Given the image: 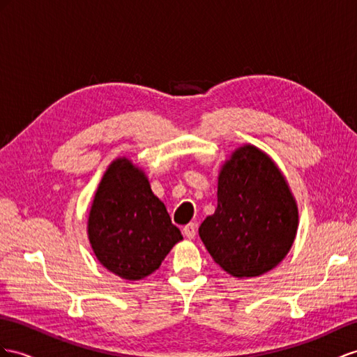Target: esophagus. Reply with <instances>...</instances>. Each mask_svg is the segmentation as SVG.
I'll return each instance as SVG.
<instances>
[{
    "mask_svg": "<svg viewBox=\"0 0 357 357\" xmlns=\"http://www.w3.org/2000/svg\"><path fill=\"white\" fill-rule=\"evenodd\" d=\"M182 234H184L187 238H195V235H196V225L195 223H188L187 226H184L182 227Z\"/></svg>",
    "mask_w": 357,
    "mask_h": 357,
    "instance_id": "34e87169",
    "label": "esophagus"
}]
</instances>
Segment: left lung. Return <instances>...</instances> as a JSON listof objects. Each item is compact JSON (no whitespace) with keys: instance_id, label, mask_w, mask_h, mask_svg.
<instances>
[{"instance_id":"1","label":"left lung","mask_w":357,"mask_h":357,"mask_svg":"<svg viewBox=\"0 0 357 357\" xmlns=\"http://www.w3.org/2000/svg\"><path fill=\"white\" fill-rule=\"evenodd\" d=\"M298 208L287 178L253 144L236 148L218 172L217 208L199 227L213 259L231 276L257 278L292 248Z\"/></svg>"}]
</instances>
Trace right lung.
I'll return each mask as SVG.
<instances>
[{
	"mask_svg": "<svg viewBox=\"0 0 357 357\" xmlns=\"http://www.w3.org/2000/svg\"><path fill=\"white\" fill-rule=\"evenodd\" d=\"M87 235L96 259L125 280H140L158 270L182 240L144 170L128 157L113 160L100 179Z\"/></svg>",
	"mask_w": 357,
	"mask_h": 357,
	"instance_id": "right-lung-1",
	"label": "right lung"
}]
</instances>
